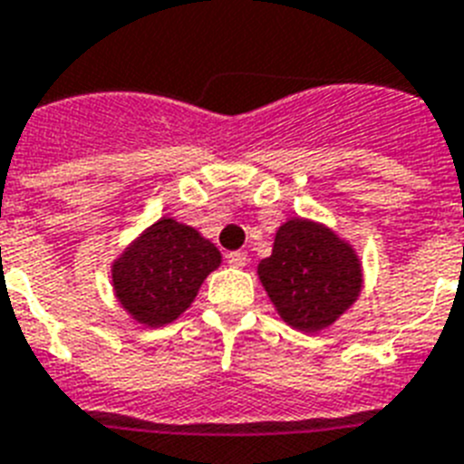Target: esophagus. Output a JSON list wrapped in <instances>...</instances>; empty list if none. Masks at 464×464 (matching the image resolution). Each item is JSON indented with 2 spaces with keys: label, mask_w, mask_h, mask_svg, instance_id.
I'll return each mask as SVG.
<instances>
[{
  "label": "esophagus",
  "mask_w": 464,
  "mask_h": 464,
  "mask_svg": "<svg viewBox=\"0 0 464 464\" xmlns=\"http://www.w3.org/2000/svg\"><path fill=\"white\" fill-rule=\"evenodd\" d=\"M226 262H228L231 266H245L247 265V252L243 250L228 252V255H226Z\"/></svg>",
  "instance_id": "obj_1"
}]
</instances>
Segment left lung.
Instances as JSON below:
<instances>
[{
  "label": "left lung",
  "instance_id": "1",
  "mask_svg": "<svg viewBox=\"0 0 464 464\" xmlns=\"http://www.w3.org/2000/svg\"><path fill=\"white\" fill-rule=\"evenodd\" d=\"M281 319L297 331L326 329L362 291L355 250L324 224L285 221L276 231L271 257L257 266Z\"/></svg>",
  "mask_w": 464,
  "mask_h": 464
}]
</instances>
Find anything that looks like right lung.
Returning <instances> with one entry per match:
<instances>
[{"mask_svg": "<svg viewBox=\"0 0 464 464\" xmlns=\"http://www.w3.org/2000/svg\"><path fill=\"white\" fill-rule=\"evenodd\" d=\"M221 252L195 228L161 217L111 266L123 310L145 326H164L190 307Z\"/></svg>", "mask_w": 464, "mask_h": 464, "instance_id": "right-lung-1", "label": "right lung"}]
</instances>
